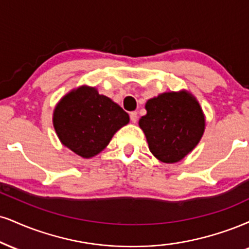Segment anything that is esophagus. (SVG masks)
<instances>
[{"label":"esophagus","instance_id":"34e87169","mask_svg":"<svg viewBox=\"0 0 249 249\" xmlns=\"http://www.w3.org/2000/svg\"><path fill=\"white\" fill-rule=\"evenodd\" d=\"M130 118H131V122H132V123H137V121H138V113L136 111L131 112L130 113Z\"/></svg>","mask_w":249,"mask_h":249}]
</instances>
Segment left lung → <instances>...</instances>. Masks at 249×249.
<instances>
[{
	"mask_svg": "<svg viewBox=\"0 0 249 249\" xmlns=\"http://www.w3.org/2000/svg\"><path fill=\"white\" fill-rule=\"evenodd\" d=\"M139 119L151 153L164 163H175L198 145L205 117L198 101L187 90L166 91L146 102Z\"/></svg>",
	"mask_w": 249,
	"mask_h": 249,
	"instance_id": "left-lung-1",
	"label": "left lung"
}]
</instances>
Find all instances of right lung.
<instances>
[{
  "instance_id": "obj_1",
  "label": "right lung",
  "mask_w": 249,
  "mask_h": 249,
  "mask_svg": "<svg viewBox=\"0 0 249 249\" xmlns=\"http://www.w3.org/2000/svg\"><path fill=\"white\" fill-rule=\"evenodd\" d=\"M130 117L95 87L80 86L58 102L53 126L64 146L83 159L94 158L109 145Z\"/></svg>"
}]
</instances>
